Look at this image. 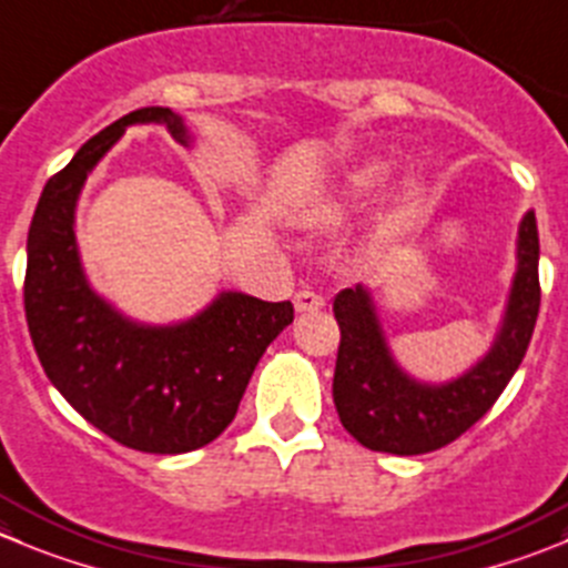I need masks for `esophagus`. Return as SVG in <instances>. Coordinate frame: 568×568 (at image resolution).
Listing matches in <instances>:
<instances>
[{"label": "esophagus", "instance_id": "obj_1", "mask_svg": "<svg viewBox=\"0 0 568 568\" xmlns=\"http://www.w3.org/2000/svg\"><path fill=\"white\" fill-rule=\"evenodd\" d=\"M294 308L300 311V314H311V311H322L325 308V296L316 294V291L311 288H302L294 294Z\"/></svg>", "mask_w": 568, "mask_h": 568}]
</instances>
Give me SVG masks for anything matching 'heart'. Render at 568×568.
Returning a JSON list of instances; mask_svg holds the SVG:
<instances>
[{"label": "heart", "instance_id": "obj_1", "mask_svg": "<svg viewBox=\"0 0 568 568\" xmlns=\"http://www.w3.org/2000/svg\"><path fill=\"white\" fill-rule=\"evenodd\" d=\"M384 182H386L384 164H364V168H358V171L349 176L347 199H344L342 204L333 206V210L327 212V219H342L347 210H353V206H362L364 201H369L381 187H384Z\"/></svg>", "mask_w": 568, "mask_h": 568}]
</instances>
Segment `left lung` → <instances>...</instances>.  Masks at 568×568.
<instances>
[{"instance_id": "8db88e82", "label": "left lung", "mask_w": 568, "mask_h": 568, "mask_svg": "<svg viewBox=\"0 0 568 568\" xmlns=\"http://www.w3.org/2000/svg\"><path fill=\"white\" fill-rule=\"evenodd\" d=\"M540 308L538 226L527 212L518 230V272L513 280L505 327L493 349L470 373L443 386L417 384L400 373L386 349L373 300L362 285L333 300L338 356L333 404L338 420L369 452L415 457L463 437L490 409L516 375L532 338Z\"/></svg>"}]
</instances>
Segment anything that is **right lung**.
Here are the masks:
<instances>
[{"label":"right lung","mask_w":568,"mask_h":568,"mask_svg":"<svg viewBox=\"0 0 568 568\" xmlns=\"http://www.w3.org/2000/svg\"><path fill=\"white\" fill-rule=\"evenodd\" d=\"M134 123L190 140L182 116L145 105L94 134L47 182L28 235L24 314L47 378L78 415L134 452L184 454L235 420L260 356L294 322V305L226 291L195 320L145 327L89 288L72 230L75 201L89 171Z\"/></svg>","instance_id":"right-lung-1"}]
</instances>
